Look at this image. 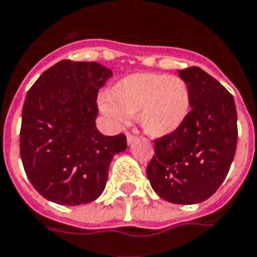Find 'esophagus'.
Returning <instances> with one entry per match:
<instances>
[{
  "label": "esophagus",
  "mask_w": 257,
  "mask_h": 257,
  "mask_svg": "<svg viewBox=\"0 0 257 257\" xmlns=\"http://www.w3.org/2000/svg\"><path fill=\"white\" fill-rule=\"evenodd\" d=\"M136 137H135V135H132V133H126V142H128V144H132V142L135 140Z\"/></svg>",
  "instance_id": "esophagus-1"
}]
</instances>
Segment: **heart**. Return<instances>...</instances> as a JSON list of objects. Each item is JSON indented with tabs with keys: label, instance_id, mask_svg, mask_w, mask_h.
<instances>
[{
	"label": "heart",
	"instance_id": "obj_1",
	"mask_svg": "<svg viewBox=\"0 0 257 257\" xmlns=\"http://www.w3.org/2000/svg\"><path fill=\"white\" fill-rule=\"evenodd\" d=\"M99 109L115 124L137 115L143 131L164 137L181 128L190 111L189 86L179 76L139 72L115 82L99 98Z\"/></svg>",
	"mask_w": 257,
	"mask_h": 257
}]
</instances>
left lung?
Returning a JSON list of instances; mask_svg holds the SVG:
<instances>
[{"label":"left lung","mask_w":257,"mask_h":257,"mask_svg":"<svg viewBox=\"0 0 257 257\" xmlns=\"http://www.w3.org/2000/svg\"><path fill=\"white\" fill-rule=\"evenodd\" d=\"M190 90L187 118L171 135L154 140L147 176L155 193L171 203L193 205L218 190L237 146L233 95L199 67L178 70Z\"/></svg>","instance_id":"left-lung-1"}]
</instances>
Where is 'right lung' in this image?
<instances>
[{
    "label": "right lung",
    "instance_id": "obj_1",
    "mask_svg": "<svg viewBox=\"0 0 257 257\" xmlns=\"http://www.w3.org/2000/svg\"><path fill=\"white\" fill-rule=\"evenodd\" d=\"M111 75L95 62L60 60L27 93L20 155L29 182L51 202L97 199L113 156L126 150L124 133L105 136L95 126L98 90Z\"/></svg>",
    "mask_w": 257,
    "mask_h": 257
}]
</instances>
